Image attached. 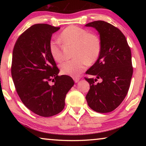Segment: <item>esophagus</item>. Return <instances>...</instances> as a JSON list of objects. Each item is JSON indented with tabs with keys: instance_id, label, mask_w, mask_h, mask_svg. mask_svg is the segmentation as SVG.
Returning <instances> with one entry per match:
<instances>
[{
	"instance_id": "esophagus-1",
	"label": "esophagus",
	"mask_w": 146,
	"mask_h": 146,
	"mask_svg": "<svg viewBox=\"0 0 146 146\" xmlns=\"http://www.w3.org/2000/svg\"><path fill=\"white\" fill-rule=\"evenodd\" d=\"M73 79H74V81L76 83H77L78 82V81L80 80V78H77V77H74V78H73Z\"/></svg>"
}]
</instances>
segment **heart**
<instances>
[{
	"mask_svg": "<svg viewBox=\"0 0 146 146\" xmlns=\"http://www.w3.org/2000/svg\"><path fill=\"white\" fill-rule=\"evenodd\" d=\"M59 40L64 45L74 46L73 59L62 64L60 70L63 74L76 77L86 68L88 64L95 62L101 53L102 44L99 36L89 33L86 30L76 26H70L62 31ZM50 53L57 62L63 60L60 44L51 40L49 44Z\"/></svg>",
	"mask_w": 146,
	"mask_h": 146,
	"instance_id": "obj_1",
	"label": "heart"
}]
</instances>
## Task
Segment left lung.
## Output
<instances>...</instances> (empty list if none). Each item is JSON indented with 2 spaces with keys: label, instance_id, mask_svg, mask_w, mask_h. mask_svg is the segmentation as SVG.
I'll use <instances>...</instances> for the list:
<instances>
[{
  "label": "left lung",
  "instance_id": "left-lung-1",
  "mask_svg": "<svg viewBox=\"0 0 146 146\" xmlns=\"http://www.w3.org/2000/svg\"><path fill=\"white\" fill-rule=\"evenodd\" d=\"M100 33L102 50L94 64L86 74L96 78H84L90 84L86 99L90 108L99 113L114 110L126 96L133 74L131 50L119 29L103 21L86 25ZM101 82L96 83L98 79Z\"/></svg>",
  "mask_w": 146,
  "mask_h": 146
}]
</instances>
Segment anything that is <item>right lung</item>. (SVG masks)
I'll return each mask as SVG.
<instances>
[{
    "label": "right lung",
    "instance_id": "1",
    "mask_svg": "<svg viewBox=\"0 0 146 146\" xmlns=\"http://www.w3.org/2000/svg\"><path fill=\"white\" fill-rule=\"evenodd\" d=\"M60 29L46 24L34 25L19 36L13 48L11 74L16 91L27 108L43 117L62 110L66 95L74 84L70 76L58 75L50 53L52 35Z\"/></svg>",
    "mask_w": 146,
    "mask_h": 146
}]
</instances>
